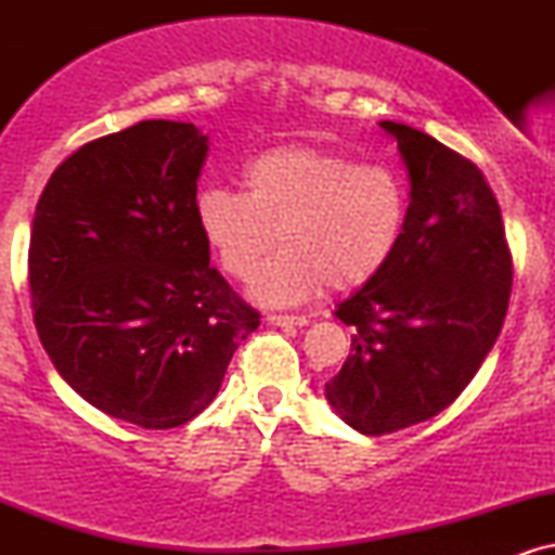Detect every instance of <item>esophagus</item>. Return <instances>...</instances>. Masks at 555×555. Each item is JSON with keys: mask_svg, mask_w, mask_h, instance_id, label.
Masks as SVG:
<instances>
[{"mask_svg": "<svg viewBox=\"0 0 555 555\" xmlns=\"http://www.w3.org/2000/svg\"><path fill=\"white\" fill-rule=\"evenodd\" d=\"M266 321L273 323V326H284V328H292V326H305L308 323V318L305 315H282V313H269Z\"/></svg>", "mask_w": 555, "mask_h": 555, "instance_id": "34e87169", "label": "esophagus"}]
</instances>
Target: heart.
<instances>
[{"instance_id": "heart-1", "label": "heart", "mask_w": 555, "mask_h": 555, "mask_svg": "<svg viewBox=\"0 0 555 555\" xmlns=\"http://www.w3.org/2000/svg\"><path fill=\"white\" fill-rule=\"evenodd\" d=\"M410 190L388 164L315 145H276L242 167V195L203 190L195 219L221 269L256 295L302 302L326 286L352 292L388 269L404 240Z\"/></svg>"}]
</instances>
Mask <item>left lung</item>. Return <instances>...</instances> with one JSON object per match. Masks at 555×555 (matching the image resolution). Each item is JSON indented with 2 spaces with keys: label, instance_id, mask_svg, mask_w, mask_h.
<instances>
[{
  "label": "left lung",
  "instance_id": "left-lung-1",
  "mask_svg": "<svg viewBox=\"0 0 555 555\" xmlns=\"http://www.w3.org/2000/svg\"><path fill=\"white\" fill-rule=\"evenodd\" d=\"M410 216L388 269L344 299L354 328L328 404L365 436L425 423L467 388L499 339L512 295V250L501 208L477 164L401 122Z\"/></svg>",
  "mask_w": 555,
  "mask_h": 555
}]
</instances>
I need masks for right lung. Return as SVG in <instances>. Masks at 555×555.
Masks as SVG:
<instances>
[{"mask_svg": "<svg viewBox=\"0 0 555 555\" xmlns=\"http://www.w3.org/2000/svg\"><path fill=\"white\" fill-rule=\"evenodd\" d=\"M208 138L145 119L67 156L38 197L34 323L88 404L149 430L201 415L260 313L214 269L195 219Z\"/></svg>", "mask_w": 555, "mask_h": 555, "instance_id": "1", "label": "right lung"}]
</instances>
